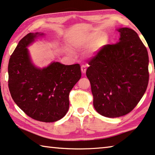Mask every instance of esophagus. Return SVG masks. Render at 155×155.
I'll return each mask as SVG.
<instances>
[{
	"label": "esophagus",
	"mask_w": 155,
	"mask_h": 155,
	"mask_svg": "<svg viewBox=\"0 0 155 155\" xmlns=\"http://www.w3.org/2000/svg\"><path fill=\"white\" fill-rule=\"evenodd\" d=\"M81 69L82 73H83V74H85V71H86V68H85V66L82 65L81 68Z\"/></svg>",
	"instance_id": "1"
}]
</instances>
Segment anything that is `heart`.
I'll return each instance as SVG.
<instances>
[{
  "label": "heart",
  "instance_id": "heart-1",
  "mask_svg": "<svg viewBox=\"0 0 155 155\" xmlns=\"http://www.w3.org/2000/svg\"><path fill=\"white\" fill-rule=\"evenodd\" d=\"M103 38V35L98 33V34H94L92 35V40H99V39H101Z\"/></svg>",
  "mask_w": 155,
  "mask_h": 155
}]
</instances>
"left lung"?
<instances>
[{
    "mask_svg": "<svg viewBox=\"0 0 155 155\" xmlns=\"http://www.w3.org/2000/svg\"><path fill=\"white\" fill-rule=\"evenodd\" d=\"M118 31L119 42L101 47L89 61L86 71L94 107L107 117L130 113L143 96L149 81L146 47L134 30L122 28Z\"/></svg>",
    "mask_w": 155,
    "mask_h": 155,
    "instance_id": "left-lung-1",
    "label": "left lung"
}]
</instances>
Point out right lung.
<instances>
[{
    "label": "right lung",
    "instance_id": "obj_1",
    "mask_svg": "<svg viewBox=\"0 0 155 155\" xmlns=\"http://www.w3.org/2000/svg\"><path fill=\"white\" fill-rule=\"evenodd\" d=\"M42 35L31 33L19 41L9 61L8 87L14 101L27 115L53 122L68 111L69 94L81 72L79 64L54 62L43 69L35 67L26 47Z\"/></svg>",
    "mask_w": 155,
    "mask_h": 155
}]
</instances>
